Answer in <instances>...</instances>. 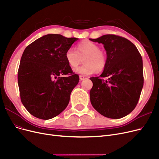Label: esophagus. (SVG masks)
Listing matches in <instances>:
<instances>
[{"mask_svg":"<svg viewBox=\"0 0 159 159\" xmlns=\"http://www.w3.org/2000/svg\"><path fill=\"white\" fill-rule=\"evenodd\" d=\"M79 78H80V80H84L86 79V77L85 76H83V75H80L79 76Z\"/></svg>","mask_w":159,"mask_h":159,"instance_id":"esophagus-1","label":"esophagus"}]
</instances>
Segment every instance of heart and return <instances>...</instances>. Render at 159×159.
I'll return each instance as SVG.
<instances>
[{
	"label": "heart",
	"mask_w": 159,
	"mask_h": 159,
	"mask_svg": "<svg viewBox=\"0 0 159 159\" xmlns=\"http://www.w3.org/2000/svg\"><path fill=\"white\" fill-rule=\"evenodd\" d=\"M66 58L69 66L75 68L78 67L84 59V63L74 70L83 75H90L102 71L107 66V56L104 50L99 49V46L90 40H83L76 45V50L69 48L66 52Z\"/></svg>",
	"instance_id": "1"
}]
</instances>
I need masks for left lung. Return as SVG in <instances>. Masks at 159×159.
Listing matches in <instances>:
<instances>
[{"mask_svg": "<svg viewBox=\"0 0 159 159\" xmlns=\"http://www.w3.org/2000/svg\"><path fill=\"white\" fill-rule=\"evenodd\" d=\"M93 42L102 43L107 63L101 77H91L90 92L93 107L103 116L120 119L130 113L138 104L143 86L142 57L131 41L115 34H105Z\"/></svg>", "mask_w": 159, "mask_h": 159, "instance_id": "1", "label": "left lung"}]
</instances>
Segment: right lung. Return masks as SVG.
<instances>
[{
  "mask_svg": "<svg viewBox=\"0 0 159 159\" xmlns=\"http://www.w3.org/2000/svg\"><path fill=\"white\" fill-rule=\"evenodd\" d=\"M78 39L48 34L23 52L17 73L20 98L37 118L52 119L67 107L79 76L68 64L66 52Z\"/></svg>",
  "mask_w": 159,
  "mask_h": 159,
  "instance_id": "right-lung-1",
  "label": "right lung"
}]
</instances>
